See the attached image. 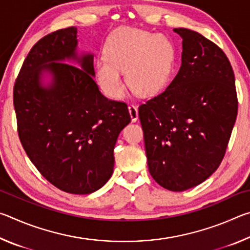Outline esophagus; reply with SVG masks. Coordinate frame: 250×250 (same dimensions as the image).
I'll return each instance as SVG.
<instances>
[{"label": "esophagus", "mask_w": 250, "mask_h": 250, "mask_svg": "<svg viewBox=\"0 0 250 250\" xmlns=\"http://www.w3.org/2000/svg\"><path fill=\"white\" fill-rule=\"evenodd\" d=\"M129 113H130V117H131V121L135 122L138 120L139 118V113H138V107L134 104H130L129 105Z\"/></svg>", "instance_id": "obj_1"}]
</instances>
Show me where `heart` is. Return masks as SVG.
Here are the masks:
<instances>
[{
    "mask_svg": "<svg viewBox=\"0 0 250 250\" xmlns=\"http://www.w3.org/2000/svg\"><path fill=\"white\" fill-rule=\"evenodd\" d=\"M104 57L96 62V78L105 95L119 99L125 94L121 71L134 94L154 97L167 87L175 65V49L167 36L124 27L104 45Z\"/></svg>",
    "mask_w": 250,
    "mask_h": 250,
    "instance_id": "b5f03b06",
    "label": "heart"
}]
</instances>
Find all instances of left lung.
I'll return each mask as SVG.
<instances>
[{
  "mask_svg": "<svg viewBox=\"0 0 250 250\" xmlns=\"http://www.w3.org/2000/svg\"><path fill=\"white\" fill-rule=\"evenodd\" d=\"M182 37V64L162 94L139 107L147 167L162 188L182 192L217 170L234 128L238 101L225 53L200 33Z\"/></svg>",
  "mask_w": 250,
  "mask_h": 250,
  "instance_id": "8db88e82",
  "label": "left lung"
}]
</instances>
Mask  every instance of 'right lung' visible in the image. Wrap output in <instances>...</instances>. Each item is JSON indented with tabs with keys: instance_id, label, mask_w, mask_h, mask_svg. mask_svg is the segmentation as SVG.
Returning <instances> with one entry per match:
<instances>
[{
	"instance_id": "1",
	"label": "right lung",
	"mask_w": 250,
	"mask_h": 250,
	"mask_svg": "<svg viewBox=\"0 0 250 250\" xmlns=\"http://www.w3.org/2000/svg\"><path fill=\"white\" fill-rule=\"evenodd\" d=\"M77 46L74 26L37 42L20 70L13 103L32 163L57 188L83 195L112 175L118 135L131 118L125 103L99 91L94 55H79Z\"/></svg>"
}]
</instances>
